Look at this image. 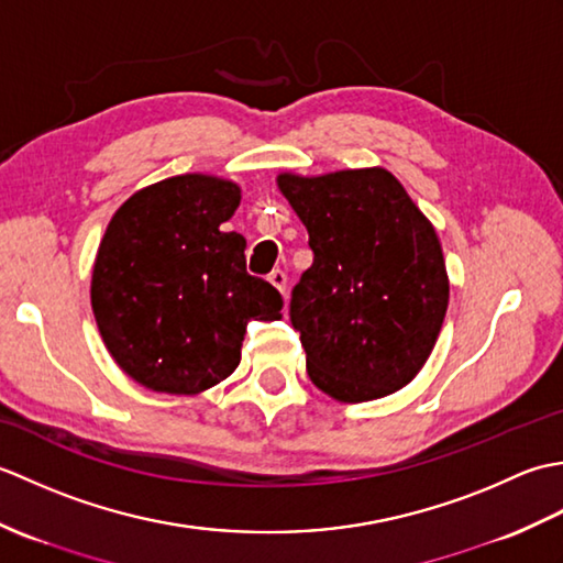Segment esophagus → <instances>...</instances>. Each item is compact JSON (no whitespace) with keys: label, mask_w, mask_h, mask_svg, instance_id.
Wrapping results in <instances>:
<instances>
[{"label":"esophagus","mask_w":563,"mask_h":563,"mask_svg":"<svg viewBox=\"0 0 563 563\" xmlns=\"http://www.w3.org/2000/svg\"><path fill=\"white\" fill-rule=\"evenodd\" d=\"M268 280H271L273 288H278V290L285 295V288H288V275H285V271L275 268V271L268 275Z\"/></svg>","instance_id":"obj_1"}]
</instances>
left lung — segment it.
Here are the masks:
<instances>
[{
  "label": "left lung",
  "mask_w": 563,
  "mask_h": 563,
  "mask_svg": "<svg viewBox=\"0 0 563 563\" xmlns=\"http://www.w3.org/2000/svg\"><path fill=\"white\" fill-rule=\"evenodd\" d=\"M314 261L292 288L307 373L339 401L387 397L416 377L448 312L433 224L387 169L280 174Z\"/></svg>",
  "instance_id": "1"
}]
</instances>
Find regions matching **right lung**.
<instances>
[{"instance_id":"right-lung-1","label":"right lung","mask_w":563,"mask_h":563,"mask_svg":"<svg viewBox=\"0 0 563 563\" xmlns=\"http://www.w3.org/2000/svg\"><path fill=\"white\" fill-rule=\"evenodd\" d=\"M239 186L164 178L113 214L91 275L106 349L142 387L198 394L234 373L249 319H280L283 297L246 273L242 234L220 230Z\"/></svg>"}]
</instances>
